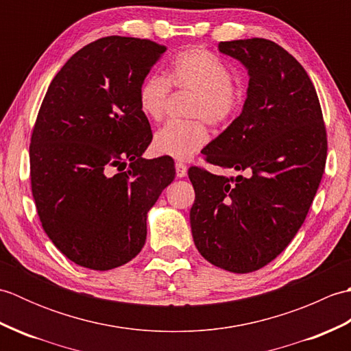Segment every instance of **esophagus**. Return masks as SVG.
<instances>
[{
  "label": "esophagus",
  "instance_id": "1",
  "mask_svg": "<svg viewBox=\"0 0 351 351\" xmlns=\"http://www.w3.org/2000/svg\"><path fill=\"white\" fill-rule=\"evenodd\" d=\"M175 167H176V176L178 178L187 176V164L182 162V161H176Z\"/></svg>",
  "mask_w": 351,
  "mask_h": 351
}]
</instances>
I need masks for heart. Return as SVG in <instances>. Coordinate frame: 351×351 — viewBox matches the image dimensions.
<instances>
[{
  "label": "heart",
  "instance_id": "b5f03b06",
  "mask_svg": "<svg viewBox=\"0 0 351 351\" xmlns=\"http://www.w3.org/2000/svg\"><path fill=\"white\" fill-rule=\"evenodd\" d=\"M171 87L195 93L187 122H169L155 132L154 149L161 155L187 160L210 140L205 121L214 126L230 123L244 102V88L232 80V71L211 51L193 47L178 54L167 78L152 73L138 88V108L151 121L166 116Z\"/></svg>",
  "mask_w": 351,
  "mask_h": 351
}]
</instances>
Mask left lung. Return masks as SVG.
<instances>
[{"instance_id":"8db88e82","label":"left lung","mask_w":351,"mask_h":351,"mask_svg":"<svg viewBox=\"0 0 351 351\" xmlns=\"http://www.w3.org/2000/svg\"><path fill=\"white\" fill-rule=\"evenodd\" d=\"M219 49L247 68V99L204 158L247 175L189 169L191 234L215 267L250 273L280 255L306 219L324 173L327 132L315 87L288 51L261 37Z\"/></svg>"}]
</instances>
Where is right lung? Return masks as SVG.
<instances>
[{
	"mask_svg": "<svg viewBox=\"0 0 351 351\" xmlns=\"http://www.w3.org/2000/svg\"><path fill=\"white\" fill-rule=\"evenodd\" d=\"M167 48L108 36L75 52L51 81L32 134L29 178L42 228L66 258L106 271L136 258L146 214L173 181L152 140L140 84Z\"/></svg>",
	"mask_w": 351,
	"mask_h": 351,
	"instance_id": "right-lung-1",
	"label": "right lung"
}]
</instances>
